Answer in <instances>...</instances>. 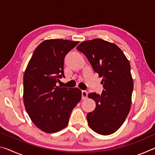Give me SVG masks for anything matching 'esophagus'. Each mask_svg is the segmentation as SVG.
Instances as JSON below:
<instances>
[{
	"label": "esophagus",
	"instance_id": "esophagus-1",
	"mask_svg": "<svg viewBox=\"0 0 155 155\" xmlns=\"http://www.w3.org/2000/svg\"><path fill=\"white\" fill-rule=\"evenodd\" d=\"M87 91H82V99L85 100L87 98Z\"/></svg>",
	"mask_w": 155,
	"mask_h": 155
}]
</instances>
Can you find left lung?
I'll list each match as a JSON object with an SVG mask.
<instances>
[{"label": "left lung", "mask_w": 155, "mask_h": 155, "mask_svg": "<svg viewBox=\"0 0 155 155\" xmlns=\"http://www.w3.org/2000/svg\"><path fill=\"white\" fill-rule=\"evenodd\" d=\"M77 49L103 77L101 95L90 93L87 96L96 102V109L87 115L89 127L100 135L113 134L130 111L133 80L129 61L116 44L102 39L83 41Z\"/></svg>", "instance_id": "left-lung-1"}]
</instances>
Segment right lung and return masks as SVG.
I'll return each instance as SVG.
<instances>
[{"label": "right lung", "mask_w": 155, "mask_h": 155, "mask_svg": "<svg viewBox=\"0 0 155 155\" xmlns=\"http://www.w3.org/2000/svg\"><path fill=\"white\" fill-rule=\"evenodd\" d=\"M78 41L52 39L35 48L23 77V101L31 121L43 132L53 133L67 127L72 109L79 103L78 88L57 86L64 77V57Z\"/></svg>", "instance_id": "add662e5"}]
</instances>
